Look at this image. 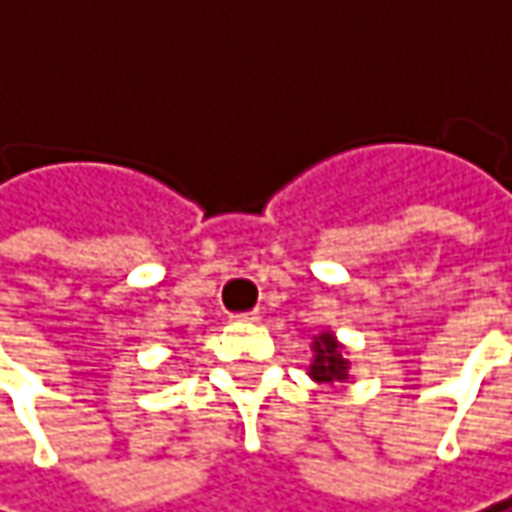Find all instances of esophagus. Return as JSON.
Segmentation results:
<instances>
[{"label": "esophagus", "instance_id": "esophagus-1", "mask_svg": "<svg viewBox=\"0 0 512 512\" xmlns=\"http://www.w3.org/2000/svg\"><path fill=\"white\" fill-rule=\"evenodd\" d=\"M236 323H256L259 320V311H241V314H233Z\"/></svg>", "mask_w": 512, "mask_h": 512}]
</instances>
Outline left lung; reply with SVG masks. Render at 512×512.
<instances>
[{"instance_id":"left-lung-1","label":"left lung","mask_w":512,"mask_h":512,"mask_svg":"<svg viewBox=\"0 0 512 512\" xmlns=\"http://www.w3.org/2000/svg\"><path fill=\"white\" fill-rule=\"evenodd\" d=\"M311 349H314V361H311V367H309L311 379H317V382L347 379L349 361L341 358V344H338L329 332L317 335V338H314V344H311Z\"/></svg>"}]
</instances>
